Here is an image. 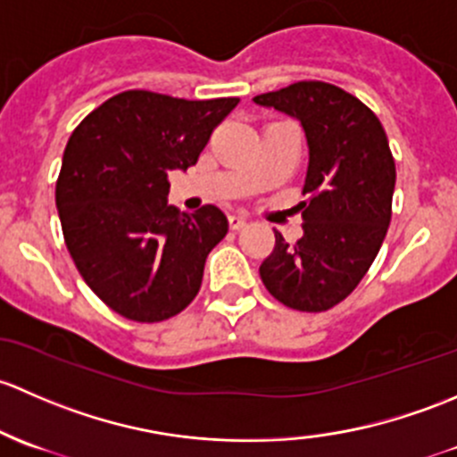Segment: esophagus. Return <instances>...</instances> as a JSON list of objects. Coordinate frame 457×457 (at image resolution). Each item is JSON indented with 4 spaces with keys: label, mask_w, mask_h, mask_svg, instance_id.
Wrapping results in <instances>:
<instances>
[{
    "label": "esophagus",
    "mask_w": 457,
    "mask_h": 457,
    "mask_svg": "<svg viewBox=\"0 0 457 457\" xmlns=\"http://www.w3.org/2000/svg\"><path fill=\"white\" fill-rule=\"evenodd\" d=\"M228 227H230V230L244 228L246 227V218H244V215H237V213L228 215Z\"/></svg>",
    "instance_id": "esophagus-1"
}]
</instances>
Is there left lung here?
<instances>
[{"instance_id": "left-lung-1", "label": "left lung", "mask_w": 457, "mask_h": 457, "mask_svg": "<svg viewBox=\"0 0 457 457\" xmlns=\"http://www.w3.org/2000/svg\"><path fill=\"white\" fill-rule=\"evenodd\" d=\"M253 101L297 119L308 140V173L297 211L303 235L262 262L268 293L301 312H323L359 286L392 220L396 164L374 112L323 81H299Z\"/></svg>"}]
</instances>
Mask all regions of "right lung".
Listing matches in <instances>:
<instances>
[{
  "label": "right lung",
  "mask_w": 457,
  "mask_h": 457,
  "mask_svg": "<svg viewBox=\"0 0 457 457\" xmlns=\"http://www.w3.org/2000/svg\"><path fill=\"white\" fill-rule=\"evenodd\" d=\"M237 103L129 89L70 136L56 180L65 246L94 295L120 317L164 321L195 299L228 220L213 204L195 213L167 204V173L195 164Z\"/></svg>",
  "instance_id": "1"
}]
</instances>
